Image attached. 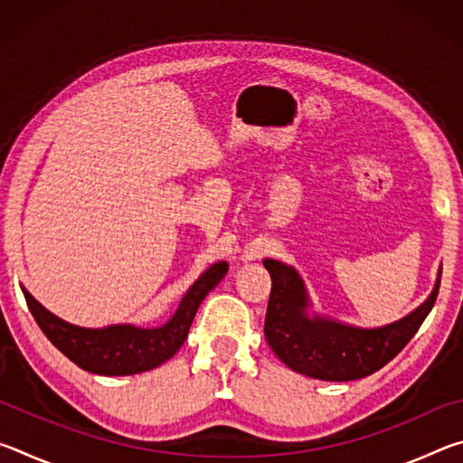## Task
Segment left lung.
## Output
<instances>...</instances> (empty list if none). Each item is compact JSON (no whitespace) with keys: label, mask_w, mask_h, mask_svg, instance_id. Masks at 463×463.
Returning <instances> with one entry per match:
<instances>
[{"label":"left lung","mask_w":463,"mask_h":463,"mask_svg":"<svg viewBox=\"0 0 463 463\" xmlns=\"http://www.w3.org/2000/svg\"><path fill=\"white\" fill-rule=\"evenodd\" d=\"M263 265L271 276L265 339L289 370L325 382L365 378L392 362L427 318L441 284L439 268L435 286L419 308L390 325L364 328L318 315L292 265L278 260H263Z\"/></svg>","instance_id":"left-lung-1"}]
</instances>
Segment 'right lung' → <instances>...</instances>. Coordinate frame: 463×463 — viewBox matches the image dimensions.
Wrapping results in <instances>:
<instances>
[{
    "instance_id": "obj_1",
    "label": "right lung",
    "mask_w": 463,
    "mask_h": 463,
    "mask_svg": "<svg viewBox=\"0 0 463 463\" xmlns=\"http://www.w3.org/2000/svg\"><path fill=\"white\" fill-rule=\"evenodd\" d=\"M226 271H229L226 261L210 265L184 294L174 317L165 325L155 328L137 325H109L101 328L77 326L54 317L26 288H22V292L46 339L75 365L98 375H132L155 370L177 354L187 339L202 300L221 284Z\"/></svg>"
}]
</instances>
